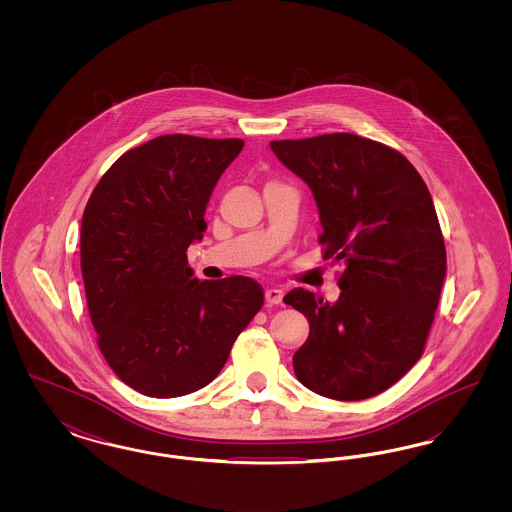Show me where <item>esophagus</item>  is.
Returning <instances> with one entry per match:
<instances>
[{
  "label": "esophagus",
  "mask_w": 512,
  "mask_h": 512,
  "mask_svg": "<svg viewBox=\"0 0 512 512\" xmlns=\"http://www.w3.org/2000/svg\"><path fill=\"white\" fill-rule=\"evenodd\" d=\"M282 297H284V292L280 288H267L265 290V299H267L268 305L282 303Z\"/></svg>",
  "instance_id": "34e87169"
}]
</instances>
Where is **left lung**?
I'll use <instances>...</instances> for the list:
<instances>
[{
    "label": "left lung",
    "mask_w": 512,
    "mask_h": 512,
    "mask_svg": "<svg viewBox=\"0 0 512 512\" xmlns=\"http://www.w3.org/2000/svg\"><path fill=\"white\" fill-rule=\"evenodd\" d=\"M270 149L315 195L324 259L345 265L336 303L303 288L284 297L309 320L295 376L338 401L378 395L422 357L438 309L447 255L432 195L399 151L355 134Z\"/></svg>",
    "instance_id": "obj_1"
}]
</instances>
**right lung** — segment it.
Instances as JSON below:
<instances>
[{"instance_id": "right-lung-1", "label": "right lung", "mask_w": 512, "mask_h": 512, "mask_svg": "<svg viewBox=\"0 0 512 512\" xmlns=\"http://www.w3.org/2000/svg\"><path fill=\"white\" fill-rule=\"evenodd\" d=\"M244 142L167 134L121 155L90 195L80 267L105 361L149 397H180L219 376L236 338L263 307L247 276L199 280L186 251Z\"/></svg>"}]
</instances>
